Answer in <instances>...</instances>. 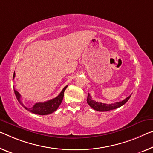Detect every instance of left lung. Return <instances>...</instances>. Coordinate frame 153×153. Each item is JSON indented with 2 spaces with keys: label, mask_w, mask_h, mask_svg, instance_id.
<instances>
[{
  "label": "left lung",
  "mask_w": 153,
  "mask_h": 153,
  "mask_svg": "<svg viewBox=\"0 0 153 153\" xmlns=\"http://www.w3.org/2000/svg\"><path fill=\"white\" fill-rule=\"evenodd\" d=\"M131 96V95L128 96V97L126 98L124 100L120 101V102L111 103V104H105V103L98 102H96V101H95L94 100H92L91 99L90 94L88 93V98H87V102H88V104L90 105L92 109L96 110V111H110V110L117 109V108L123 106V105H124L126 102H127Z\"/></svg>",
  "instance_id": "1"
}]
</instances>
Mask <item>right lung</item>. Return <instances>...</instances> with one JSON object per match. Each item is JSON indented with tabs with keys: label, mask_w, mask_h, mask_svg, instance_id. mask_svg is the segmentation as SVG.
Returning a JSON list of instances; mask_svg holds the SVG:
<instances>
[{
	"label": "right lung",
	"mask_w": 153,
	"mask_h": 153,
	"mask_svg": "<svg viewBox=\"0 0 153 153\" xmlns=\"http://www.w3.org/2000/svg\"><path fill=\"white\" fill-rule=\"evenodd\" d=\"M14 77H15V72L13 73V79H14ZM67 87L68 85L65 86V88L63 89L62 91H61V93L57 96V97L53 98V99L47 100L44 102H37L32 107H27L23 105L22 101H21V95L18 91H16L15 90V89H14V93H15L16 98L18 99V102L20 103L22 106L24 107V108H25V109L28 110L29 111L38 115H48L52 114V113L55 111L56 110L58 109L59 106L61 103L62 102L64 91L65 90V89L67 88Z\"/></svg>",
	"instance_id": "obj_1"
}]
</instances>
